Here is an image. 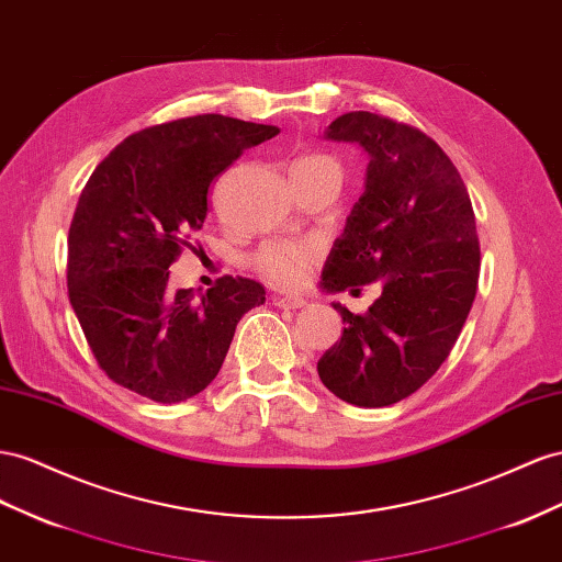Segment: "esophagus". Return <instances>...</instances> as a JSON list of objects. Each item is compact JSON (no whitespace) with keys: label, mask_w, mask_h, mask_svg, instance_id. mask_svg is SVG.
Here are the masks:
<instances>
[{"label":"esophagus","mask_w":562,"mask_h":562,"mask_svg":"<svg viewBox=\"0 0 562 562\" xmlns=\"http://www.w3.org/2000/svg\"><path fill=\"white\" fill-rule=\"evenodd\" d=\"M274 305L283 307V310H300V307L307 305V300L305 297H288V295H283V297H274Z\"/></svg>","instance_id":"1"}]
</instances>
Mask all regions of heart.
<instances>
[{
	"instance_id": "obj_1",
	"label": "heart",
	"mask_w": 562,
	"mask_h": 562,
	"mask_svg": "<svg viewBox=\"0 0 562 562\" xmlns=\"http://www.w3.org/2000/svg\"><path fill=\"white\" fill-rule=\"evenodd\" d=\"M297 172H338L340 165L330 156H302L293 165V175ZM318 260V252L310 244H297V240H274L255 252L252 265L265 281L279 288H300L305 285L312 269Z\"/></svg>"
}]
</instances>
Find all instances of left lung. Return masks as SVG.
Returning a JSON list of instances; mask_svg holds the SVG:
<instances>
[{"label":"left lung","instance_id":"left-lung-1","mask_svg":"<svg viewBox=\"0 0 562 562\" xmlns=\"http://www.w3.org/2000/svg\"><path fill=\"white\" fill-rule=\"evenodd\" d=\"M369 154L367 191L333 244L322 285L359 293L381 281L363 314L333 305L342 336L318 359L324 385L355 406H390L442 367L477 293L480 240L459 170L426 132L369 111L326 130Z\"/></svg>","mask_w":562,"mask_h":562}]
</instances>
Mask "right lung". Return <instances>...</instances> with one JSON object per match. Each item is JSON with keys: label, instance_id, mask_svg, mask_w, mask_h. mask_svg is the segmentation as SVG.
I'll use <instances>...</instances> for the list:
<instances>
[{"label": "right lung", "instance_id": "right-lung-1", "mask_svg": "<svg viewBox=\"0 0 562 562\" xmlns=\"http://www.w3.org/2000/svg\"><path fill=\"white\" fill-rule=\"evenodd\" d=\"M277 134L217 113L179 117L130 134L97 165L68 232V297L113 383L172 404L215 381L265 288L222 277L195 297L172 291L168 269L193 248L215 177Z\"/></svg>", "mask_w": 562, "mask_h": 562}]
</instances>
